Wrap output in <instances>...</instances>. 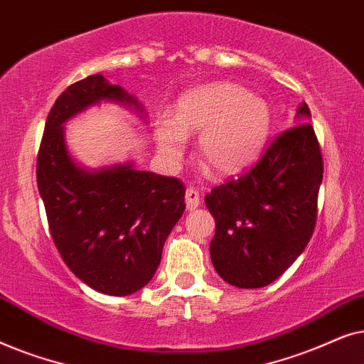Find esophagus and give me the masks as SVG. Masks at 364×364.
<instances>
[{
	"label": "esophagus",
	"instance_id": "1",
	"mask_svg": "<svg viewBox=\"0 0 364 364\" xmlns=\"http://www.w3.org/2000/svg\"><path fill=\"white\" fill-rule=\"evenodd\" d=\"M186 203H187V208L188 210H196L198 207V203H200V193H198L197 188L193 187H188L186 191Z\"/></svg>",
	"mask_w": 364,
	"mask_h": 364
}]
</instances>
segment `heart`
Instances as JSON below:
<instances>
[{"label": "heart", "mask_w": 364, "mask_h": 364, "mask_svg": "<svg viewBox=\"0 0 364 364\" xmlns=\"http://www.w3.org/2000/svg\"><path fill=\"white\" fill-rule=\"evenodd\" d=\"M272 132L265 99L233 82H213L187 92L176 119L157 124L156 141L162 161L181 162L186 136H198L197 157L215 177H235L257 162Z\"/></svg>", "instance_id": "1"}]
</instances>
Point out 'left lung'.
<instances>
[{
  "label": "left lung",
  "instance_id": "1",
  "mask_svg": "<svg viewBox=\"0 0 364 364\" xmlns=\"http://www.w3.org/2000/svg\"><path fill=\"white\" fill-rule=\"evenodd\" d=\"M310 117L303 102L296 111L298 126L273 139L250 171L205 196L215 218L212 263L233 287L270 285L310 242L323 178Z\"/></svg>",
  "mask_w": 364,
  "mask_h": 364
}]
</instances>
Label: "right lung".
I'll list each match as a JSON object with an SVG mask.
<instances>
[{"label":"right lung","mask_w":364,"mask_h":364,"mask_svg":"<svg viewBox=\"0 0 364 364\" xmlns=\"http://www.w3.org/2000/svg\"><path fill=\"white\" fill-rule=\"evenodd\" d=\"M102 101L144 112L136 97L102 74L71 84L48 114L36 177L54 245L69 270L99 293L126 296L152 280L166 238L186 210V186L136 171L132 162L97 171L74 162L63 124Z\"/></svg>","instance_id":"1"}]
</instances>
